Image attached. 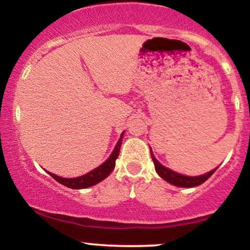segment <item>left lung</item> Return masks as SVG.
<instances>
[{
  "mask_svg": "<svg viewBox=\"0 0 250 250\" xmlns=\"http://www.w3.org/2000/svg\"><path fill=\"white\" fill-rule=\"evenodd\" d=\"M151 159H153L155 170L157 171V174H159L163 180H166L167 182L171 183V185L176 186V187H185V188L196 187V186L202 185L205 181H207L209 177L215 173V170H216V169H214V170L209 171V173L205 175H201V176H185V175L177 174L175 173V171L170 170V169L163 167L161 163L155 159L153 153H151Z\"/></svg>",
  "mask_w": 250,
  "mask_h": 250,
  "instance_id": "obj_1",
  "label": "left lung"
}]
</instances>
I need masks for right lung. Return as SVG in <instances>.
<instances>
[{
	"mask_svg": "<svg viewBox=\"0 0 250 250\" xmlns=\"http://www.w3.org/2000/svg\"><path fill=\"white\" fill-rule=\"evenodd\" d=\"M122 137H123V134L121 135V137H120L119 142H117L113 154L110 155V157H109L107 161L102 163L100 167L95 168L94 170L89 171L88 174L83 175V176H80V177H75V179H63V177L56 176V175L49 173L50 176H53L54 179H55L57 182L61 183V185L71 189L88 188V187H91V186L96 185V183L101 182V181L104 180L105 177H107L108 175L114 170V168H115V161L117 157H119L120 148H121V143H122Z\"/></svg>",
	"mask_w": 250,
	"mask_h": 250,
	"instance_id": "right-lung-1",
	"label": "right lung"
}]
</instances>
